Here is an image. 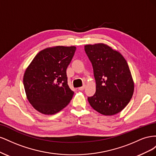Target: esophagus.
Returning <instances> with one entry per match:
<instances>
[{"label": "esophagus", "mask_w": 156, "mask_h": 156, "mask_svg": "<svg viewBox=\"0 0 156 156\" xmlns=\"http://www.w3.org/2000/svg\"><path fill=\"white\" fill-rule=\"evenodd\" d=\"M84 88H85V86H83V87H79V90H83L84 89Z\"/></svg>", "instance_id": "obj_1"}]
</instances>
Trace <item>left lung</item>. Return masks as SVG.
Wrapping results in <instances>:
<instances>
[{"mask_svg":"<svg viewBox=\"0 0 156 156\" xmlns=\"http://www.w3.org/2000/svg\"><path fill=\"white\" fill-rule=\"evenodd\" d=\"M84 51L92 63L96 84L95 94L88 97L90 105L103 115L117 114L128 104L134 90L126 60L103 44L87 45Z\"/></svg>","mask_w":156,"mask_h":156,"instance_id":"obj_1","label":"left lung"}]
</instances>
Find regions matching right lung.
Here are the masks:
<instances>
[{
  "instance_id": "1",
  "label": "right lung",
  "mask_w": 156,
  "mask_h": 156,
  "mask_svg": "<svg viewBox=\"0 0 156 156\" xmlns=\"http://www.w3.org/2000/svg\"><path fill=\"white\" fill-rule=\"evenodd\" d=\"M76 48L56 46L37 53L26 69L23 84L28 100L44 115H54L66 107L73 96L66 69Z\"/></svg>"
}]
</instances>
